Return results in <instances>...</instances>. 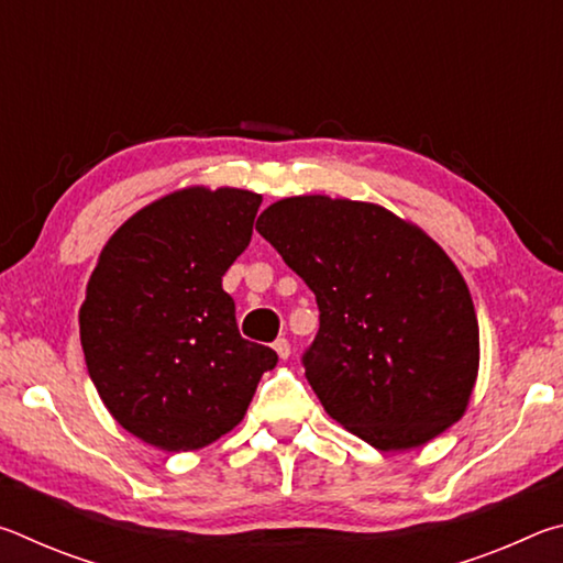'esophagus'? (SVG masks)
<instances>
[{
  "label": "esophagus",
  "mask_w": 563,
  "mask_h": 563,
  "mask_svg": "<svg viewBox=\"0 0 563 563\" xmlns=\"http://www.w3.org/2000/svg\"><path fill=\"white\" fill-rule=\"evenodd\" d=\"M273 350L278 352V357H280V360H288V357H290V342L285 340V338H278V340H275V342H273Z\"/></svg>",
  "instance_id": "esophagus-1"
}]
</instances>
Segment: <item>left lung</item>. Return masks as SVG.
<instances>
[{
    "instance_id": "left-lung-1",
    "label": "left lung",
    "mask_w": 563,
    "mask_h": 563,
    "mask_svg": "<svg viewBox=\"0 0 563 563\" xmlns=\"http://www.w3.org/2000/svg\"><path fill=\"white\" fill-rule=\"evenodd\" d=\"M255 231L316 292L320 330L302 367L335 422L389 452L464 415L479 325L462 273L422 228L375 203L292 196Z\"/></svg>"
}]
</instances>
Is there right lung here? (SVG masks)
<instances>
[{"label": "right lung", "instance_id": "obj_1", "mask_svg": "<svg viewBox=\"0 0 563 563\" xmlns=\"http://www.w3.org/2000/svg\"><path fill=\"white\" fill-rule=\"evenodd\" d=\"M253 190L184 188L109 238L79 310L84 360L111 417L166 452L241 422L275 350L243 340L223 275L253 235Z\"/></svg>", "mask_w": 563, "mask_h": 563}]
</instances>
